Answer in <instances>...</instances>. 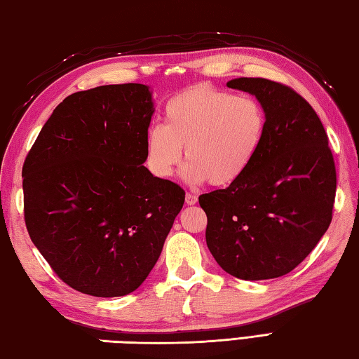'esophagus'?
<instances>
[{"label": "esophagus", "mask_w": 359, "mask_h": 359, "mask_svg": "<svg viewBox=\"0 0 359 359\" xmlns=\"http://www.w3.org/2000/svg\"><path fill=\"white\" fill-rule=\"evenodd\" d=\"M198 201V197L195 194H191V192H187L186 194V205H189V206H192V205H195V203Z\"/></svg>", "instance_id": "1"}]
</instances>
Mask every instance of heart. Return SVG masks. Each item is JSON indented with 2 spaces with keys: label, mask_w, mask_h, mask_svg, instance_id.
<instances>
[{
  "label": "heart",
  "mask_w": 359,
  "mask_h": 359,
  "mask_svg": "<svg viewBox=\"0 0 359 359\" xmlns=\"http://www.w3.org/2000/svg\"><path fill=\"white\" fill-rule=\"evenodd\" d=\"M266 133L267 114L258 100L197 84L168 100L164 125L147 131L145 162L154 177L168 178L180 167L184 147L186 181L229 186L253 164Z\"/></svg>",
  "instance_id": "b5f03b06"
}]
</instances>
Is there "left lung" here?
Returning <instances> with one entry per match:
<instances>
[{"instance_id":"1","label":"left lung","mask_w":359,"mask_h":359,"mask_svg":"<svg viewBox=\"0 0 359 359\" xmlns=\"http://www.w3.org/2000/svg\"><path fill=\"white\" fill-rule=\"evenodd\" d=\"M226 86L259 100L267 133L239 181L200 195L206 243L236 278H278L313 252L333 219V153L319 116L292 87L264 78H238Z\"/></svg>"}]
</instances>
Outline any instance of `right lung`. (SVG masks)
I'll use <instances>...</instances> for the list:
<instances>
[{"label": "right lung", "mask_w": 359, "mask_h": 359, "mask_svg": "<svg viewBox=\"0 0 359 359\" xmlns=\"http://www.w3.org/2000/svg\"><path fill=\"white\" fill-rule=\"evenodd\" d=\"M144 84L67 97L23 164L29 238L67 286L93 297L136 290L184 203L177 182L144 165L153 116Z\"/></svg>", "instance_id": "obj_1"}]
</instances>
